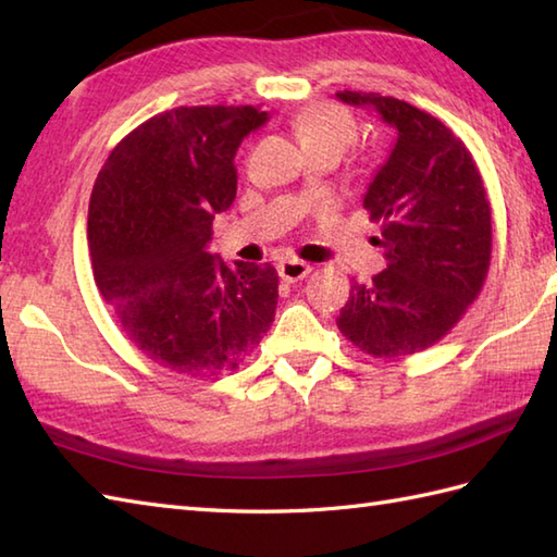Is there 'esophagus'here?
Listing matches in <instances>:
<instances>
[{"label": "esophagus", "mask_w": 557, "mask_h": 557, "mask_svg": "<svg viewBox=\"0 0 557 557\" xmlns=\"http://www.w3.org/2000/svg\"><path fill=\"white\" fill-rule=\"evenodd\" d=\"M277 272H280V277L285 280V282H299L306 275H309L311 265L304 263V260H297V258H285V260H280Z\"/></svg>", "instance_id": "34e87169"}]
</instances>
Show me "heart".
<instances>
[{
    "mask_svg": "<svg viewBox=\"0 0 557 557\" xmlns=\"http://www.w3.org/2000/svg\"><path fill=\"white\" fill-rule=\"evenodd\" d=\"M292 134L306 156L333 152L339 158L357 140L359 126L354 116L337 104L313 102L292 116Z\"/></svg>",
    "mask_w": 557,
    "mask_h": 557,
    "instance_id": "b5f03b06",
    "label": "heart"
}]
</instances>
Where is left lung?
Segmentation results:
<instances>
[{
	"label": "left lung",
	"mask_w": 557,
	"mask_h": 557,
	"mask_svg": "<svg viewBox=\"0 0 557 557\" xmlns=\"http://www.w3.org/2000/svg\"><path fill=\"white\" fill-rule=\"evenodd\" d=\"M337 98L373 108L397 128L363 208L381 224L387 268L354 285L337 327L375 359H405L441 342L479 297L493 251L491 203L481 172L453 128L381 92Z\"/></svg>",
	"instance_id": "8db88e82"
}]
</instances>
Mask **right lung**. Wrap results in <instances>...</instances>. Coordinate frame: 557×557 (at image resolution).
I'll list each match as a JSON object with an SVG mask.
<instances>
[{
	"instance_id": "1",
	"label": "right lung",
	"mask_w": 557,
	"mask_h": 557,
	"mask_svg": "<svg viewBox=\"0 0 557 557\" xmlns=\"http://www.w3.org/2000/svg\"><path fill=\"white\" fill-rule=\"evenodd\" d=\"M265 122L253 104L156 114L114 146L92 186V277L128 342L162 369H239L275 321V268H230L208 251L215 212L236 196V148Z\"/></svg>"
}]
</instances>
